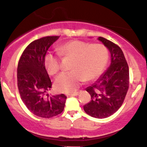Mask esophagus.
Instances as JSON below:
<instances>
[{
	"mask_svg": "<svg viewBox=\"0 0 147 147\" xmlns=\"http://www.w3.org/2000/svg\"><path fill=\"white\" fill-rule=\"evenodd\" d=\"M79 94V92H75V93H72V94H68L69 96H78Z\"/></svg>",
	"mask_w": 147,
	"mask_h": 147,
	"instance_id": "obj_1",
	"label": "esophagus"
}]
</instances>
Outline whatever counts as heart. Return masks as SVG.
I'll use <instances>...</instances> for the list:
<instances>
[{
	"label": "heart",
	"mask_w": 147,
	"mask_h": 147,
	"mask_svg": "<svg viewBox=\"0 0 147 147\" xmlns=\"http://www.w3.org/2000/svg\"><path fill=\"white\" fill-rule=\"evenodd\" d=\"M62 55L75 57L72 71L64 72L56 78L55 88L60 92H75L81 83L100 76L107 64V49L100 44H90L82 40H72L60 47ZM44 63L49 75H55L60 69V56L47 53Z\"/></svg>",
	"instance_id": "obj_1"
}]
</instances>
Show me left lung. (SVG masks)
<instances>
[{
	"label": "left lung",
	"mask_w": 147,
	"mask_h": 147,
	"mask_svg": "<svg viewBox=\"0 0 147 147\" xmlns=\"http://www.w3.org/2000/svg\"><path fill=\"white\" fill-rule=\"evenodd\" d=\"M98 40L109 50L111 63L91 86L86 88L91 101L83 106L87 115L104 119L119 109L129 88V67L121 48L111 41L99 37Z\"/></svg>",
	"instance_id": "left-lung-1"
}]
</instances>
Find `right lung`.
I'll use <instances>...</instances> for the list:
<instances>
[{
    "label": "right lung",
    "mask_w": 147,
    "mask_h": 147,
    "mask_svg": "<svg viewBox=\"0 0 147 147\" xmlns=\"http://www.w3.org/2000/svg\"><path fill=\"white\" fill-rule=\"evenodd\" d=\"M60 36H47L34 40L25 49L18 65V87L27 108L36 116L50 118L61 113L67 97L63 94L50 96L52 82L44 60L47 50Z\"/></svg>",
    "instance_id": "add662e5"
}]
</instances>
